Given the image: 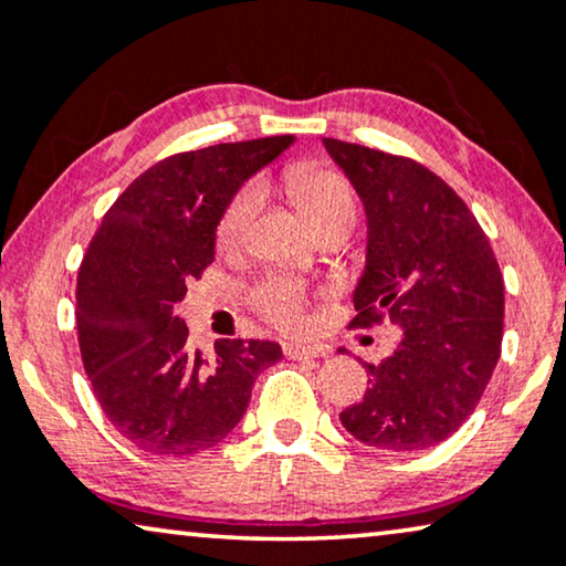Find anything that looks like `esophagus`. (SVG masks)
<instances>
[{
    "label": "esophagus",
    "mask_w": 566,
    "mask_h": 566,
    "mask_svg": "<svg viewBox=\"0 0 566 566\" xmlns=\"http://www.w3.org/2000/svg\"><path fill=\"white\" fill-rule=\"evenodd\" d=\"M328 354V348L323 346H300V344H284V356L292 361H310L317 356Z\"/></svg>",
    "instance_id": "obj_1"
}]
</instances>
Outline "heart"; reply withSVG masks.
<instances>
[{"label":"heart","instance_id":"b5f03b06","mask_svg":"<svg viewBox=\"0 0 566 566\" xmlns=\"http://www.w3.org/2000/svg\"><path fill=\"white\" fill-rule=\"evenodd\" d=\"M284 187L315 230L328 226V222H346L348 228L354 226L356 195L346 177H340L338 171L317 164H297L284 174ZM264 185L259 179H249L235 189L233 197L222 207L218 230H214L220 249H235L245 241L253 220L264 207ZM251 300L256 313L280 331L300 333L307 328V307L313 294L292 276H266L253 290Z\"/></svg>","mask_w":566,"mask_h":566}]
</instances>
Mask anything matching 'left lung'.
Segmentation results:
<instances>
[{
  "instance_id": "1",
  "label": "left lung",
  "mask_w": 566,
  "mask_h": 566,
  "mask_svg": "<svg viewBox=\"0 0 566 566\" xmlns=\"http://www.w3.org/2000/svg\"><path fill=\"white\" fill-rule=\"evenodd\" d=\"M323 143L369 220L352 325L387 317L400 328L392 356L364 364L369 387L340 423L379 451L431 449L472 416L497 366L503 274L472 210L431 169L359 143Z\"/></svg>"
}]
</instances>
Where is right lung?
<instances>
[{
  "mask_svg": "<svg viewBox=\"0 0 566 566\" xmlns=\"http://www.w3.org/2000/svg\"><path fill=\"white\" fill-rule=\"evenodd\" d=\"M294 135L218 143L150 166L109 207L76 280V331L94 397L117 431L156 457H189L238 426L253 381L282 359L272 340L189 346L177 315L214 259L222 207Z\"/></svg>",
  "mask_w": 566,
  "mask_h": 566,
  "instance_id": "obj_1",
  "label": "right lung"
}]
</instances>
